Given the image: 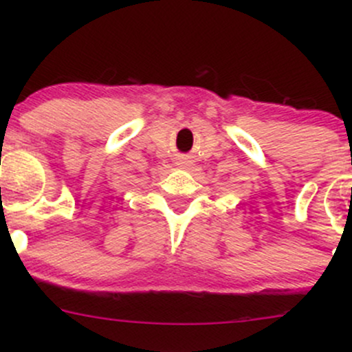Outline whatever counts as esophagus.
I'll use <instances>...</instances> for the list:
<instances>
[{
    "mask_svg": "<svg viewBox=\"0 0 352 352\" xmlns=\"http://www.w3.org/2000/svg\"><path fill=\"white\" fill-rule=\"evenodd\" d=\"M184 165H188V162H184Z\"/></svg>",
    "mask_w": 352,
    "mask_h": 352,
    "instance_id": "obj_1",
    "label": "esophagus"
}]
</instances>
